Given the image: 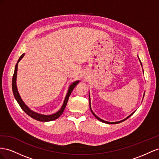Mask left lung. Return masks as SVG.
Returning a JSON list of instances; mask_svg holds the SVG:
<instances>
[{
	"mask_svg": "<svg viewBox=\"0 0 159 159\" xmlns=\"http://www.w3.org/2000/svg\"><path fill=\"white\" fill-rule=\"evenodd\" d=\"M140 64H141V62H140ZM141 65H142V64H141ZM90 111H91V112H92V113L93 114V115L97 118V119L98 120H100V121H101V122H105V123H107V124H118V123H120V122H123V121H125V120H126L127 119H129V118L132 115H133L134 114V112H133L132 114L131 115H130L129 116H127L126 118V119H125L124 120H120V121H119V122H107V121H105V120H102V119H100V118H98L96 115L94 114V113L93 112V111L91 110V108H90Z\"/></svg>",
	"mask_w": 159,
	"mask_h": 159,
	"instance_id": "left-lung-1",
	"label": "left lung"
}]
</instances>
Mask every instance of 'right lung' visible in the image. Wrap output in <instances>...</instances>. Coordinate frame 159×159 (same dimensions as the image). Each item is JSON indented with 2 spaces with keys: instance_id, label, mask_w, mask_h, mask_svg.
Masks as SVG:
<instances>
[{
  "instance_id": "1",
  "label": "right lung",
  "mask_w": 159,
  "mask_h": 159,
  "mask_svg": "<svg viewBox=\"0 0 159 159\" xmlns=\"http://www.w3.org/2000/svg\"><path fill=\"white\" fill-rule=\"evenodd\" d=\"M24 55H25V54H22V55L20 57L19 59L18 60L16 65H15V72H14V74H13V76H12V87L13 94H14L15 99L16 100L17 102L19 103V105H20V108H22V109L29 116H30L31 118H33V119H34L35 120H39V121H42V122H48V121H51V120H55V119H58V118L62 114V112H64L65 108V107L66 106L68 100H69V98L70 95V94H71V93L72 91V90H73L74 88L76 87V85L79 83V80L75 81V83H73L70 86V87L69 89V90H68V93H67L66 96L65 97L64 103H63V105H62L61 109L58 111L57 112L54 113V114L51 115H40V114H38V113H36V112H34L33 111H30L29 109V107H27V106L23 102V101H22V99H21L20 95L19 94V92H18V90H17L16 83L18 63L19 62V61L21 60V58L24 57Z\"/></svg>"
}]
</instances>
